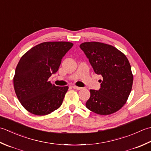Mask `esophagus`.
<instances>
[{
    "label": "esophagus",
    "mask_w": 151,
    "mask_h": 151,
    "mask_svg": "<svg viewBox=\"0 0 151 151\" xmlns=\"http://www.w3.org/2000/svg\"><path fill=\"white\" fill-rule=\"evenodd\" d=\"M72 87H73V88H74V89H76V90H81V89H83V87H77V86H75V85L72 86Z\"/></svg>",
    "instance_id": "obj_1"
}]
</instances>
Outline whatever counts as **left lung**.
<instances>
[{"mask_svg":"<svg viewBox=\"0 0 151 151\" xmlns=\"http://www.w3.org/2000/svg\"><path fill=\"white\" fill-rule=\"evenodd\" d=\"M79 47L94 72L103 77L99 90H90L91 96L86 107L101 115L117 111L127 102L133 84L128 58L115 47L103 43L85 42Z\"/></svg>","mask_w":151,"mask_h":151,"instance_id":"obj_1","label":"left lung"}]
</instances>
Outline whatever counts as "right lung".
<instances>
[{
    "label": "right lung",
    "mask_w": 151,
    "mask_h": 151,
    "mask_svg": "<svg viewBox=\"0 0 151 151\" xmlns=\"http://www.w3.org/2000/svg\"><path fill=\"white\" fill-rule=\"evenodd\" d=\"M72 46L68 42H44L21 58L14 86L18 100L30 113L45 115L62 105L68 87L55 86L48 79L58 71L62 58Z\"/></svg>",
    "instance_id": "obj_1"
}]
</instances>
